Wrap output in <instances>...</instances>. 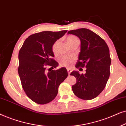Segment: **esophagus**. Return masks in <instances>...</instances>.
Returning <instances> with one entry per match:
<instances>
[{
  "mask_svg": "<svg viewBox=\"0 0 126 126\" xmlns=\"http://www.w3.org/2000/svg\"><path fill=\"white\" fill-rule=\"evenodd\" d=\"M67 71H68V74L69 75H70V73H71V72H72V70H70V69H67Z\"/></svg>",
  "mask_w": 126,
  "mask_h": 126,
  "instance_id": "1",
  "label": "esophagus"
}]
</instances>
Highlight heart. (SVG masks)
<instances>
[{
  "mask_svg": "<svg viewBox=\"0 0 126 126\" xmlns=\"http://www.w3.org/2000/svg\"><path fill=\"white\" fill-rule=\"evenodd\" d=\"M76 37L73 35H69L67 38V42L68 44L70 45L75 42V41L77 40ZM59 44V41L57 40L53 44L52 46V50L54 53H56L57 50V47ZM75 60V58L73 56H63L60 58L59 62L63 66H66V67H70L72 65V63Z\"/></svg>",
  "mask_w": 126,
  "mask_h": 126,
  "instance_id": "b5f03b06",
  "label": "heart"
}]
</instances>
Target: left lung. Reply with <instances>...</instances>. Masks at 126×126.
Instances as JSON below:
<instances>
[{
    "mask_svg": "<svg viewBox=\"0 0 126 126\" xmlns=\"http://www.w3.org/2000/svg\"><path fill=\"white\" fill-rule=\"evenodd\" d=\"M68 34L77 36L80 40V52L76 67L86 68L85 74L80 75L76 70L70 73L77 80L72 90L80 99H93L103 91L109 79L111 63L109 48L100 36L89 29L70 30Z\"/></svg>",
    "mask_w": 126,
    "mask_h": 126,
    "instance_id": "left-lung-1",
    "label": "left lung"
}]
</instances>
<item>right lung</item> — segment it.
Wrapping results in <instances>:
<instances>
[{
    "mask_svg": "<svg viewBox=\"0 0 126 126\" xmlns=\"http://www.w3.org/2000/svg\"><path fill=\"white\" fill-rule=\"evenodd\" d=\"M67 32L44 31L29 36L19 52L18 73L23 90L36 103L45 104L56 97L60 84L68 77L66 69L46 70V65L56 68L52 46Z\"/></svg>",
    "mask_w": 126,
    "mask_h": 126,
    "instance_id": "right-lung-1",
    "label": "right lung"
}]
</instances>
